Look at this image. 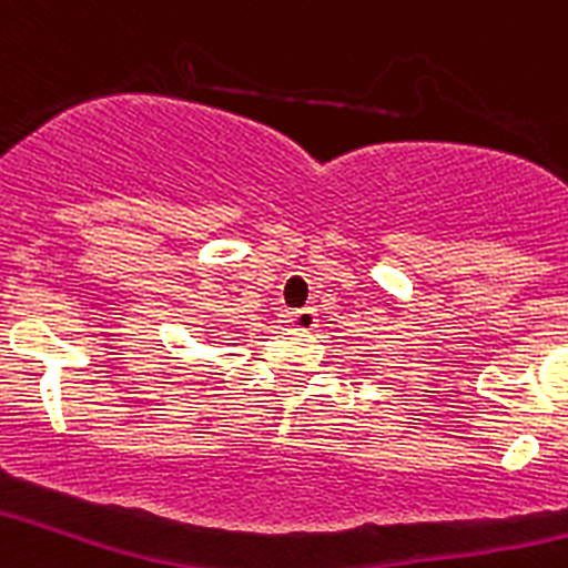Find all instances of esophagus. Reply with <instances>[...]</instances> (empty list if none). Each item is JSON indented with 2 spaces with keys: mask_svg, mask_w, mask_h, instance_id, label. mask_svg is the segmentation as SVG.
<instances>
[{
  "mask_svg": "<svg viewBox=\"0 0 568 568\" xmlns=\"http://www.w3.org/2000/svg\"><path fill=\"white\" fill-rule=\"evenodd\" d=\"M280 318H283L285 327L291 329H313L316 327V311L313 307H300V311H283L280 313Z\"/></svg>",
  "mask_w": 568,
  "mask_h": 568,
  "instance_id": "34e87169",
  "label": "esophagus"
}]
</instances>
